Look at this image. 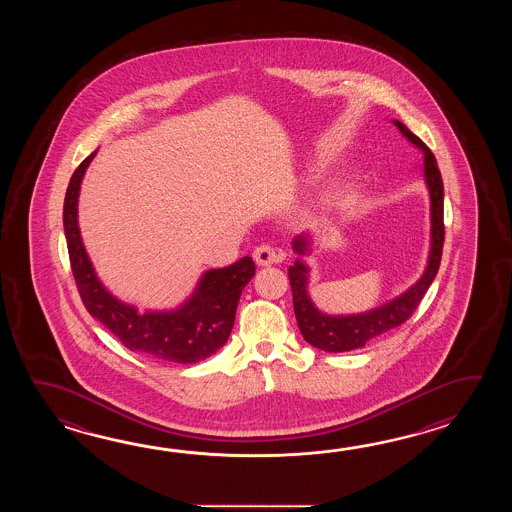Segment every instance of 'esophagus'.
Here are the masks:
<instances>
[{"mask_svg":"<svg viewBox=\"0 0 512 512\" xmlns=\"http://www.w3.org/2000/svg\"><path fill=\"white\" fill-rule=\"evenodd\" d=\"M252 258L260 267H267V265H272V263H280L283 260V254L280 251H276V249H272L271 245H260V247H256Z\"/></svg>","mask_w":512,"mask_h":512,"instance_id":"1","label":"esophagus"}]
</instances>
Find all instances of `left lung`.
Wrapping results in <instances>:
<instances>
[{
  "label": "left lung",
  "instance_id": "left-lung-1",
  "mask_svg": "<svg viewBox=\"0 0 512 512\" xmlns=\"http://www.w3.org/2000/svg\"><path fill=\"white\" fill-rule=\"evenodd\" d=\"M393 126L401 131L406 141L414 144L423 152V177H425L428 196H430V251L421 278L410 285L404 293L388 300L386 304L373 307L364 313L353 315H327L316 307L309 296V265L304 256L313 252V234L302 232L293 238V251L298 254L294 265L289 267V280L293 289V305L296 322L305 342L313 348L322 349L327 353H342L351 349L364 348L373 338L381 337L382 333L406 322L415 307L423 300L428 287L434 282L439 271L443 241H445V225H443V179L437 168L434 153L425 142L408 130L401 120H392Z\"/></svg>",
  "mask_w": 512,
  "mask_h": 512
}]
</instances>
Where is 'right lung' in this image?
<instances>
[{
  "instance_id": "add662e5",
  "label": "right lung",
  "mask_w": 512,
  "mask_h": 512,
  "mask_svg": "<svg viewBox=\"0 0 512 512\" xmlns=\"http://www.w3.org/2000/svg\"><path fill=\"white\" fill-rule=\"evenodd\" d=\"M97 152L87 155L75 170L64 201L67 251L82 302L89 315L142 357L183 366L208 359L229 340L241 291L256 274L254 261L245 256L229 267L208 269L192 294L174 309L139 311L122 302L100 282L78 227L80 185Z\"/></svg>"
}]
</instances>
